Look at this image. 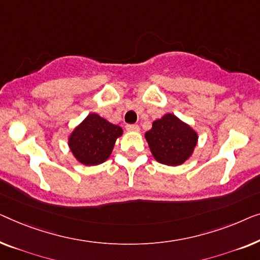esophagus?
I'll return each instance as SVG.
<instances>
[{"label":"esophagus","instance_id":"obj_1","mask_svg":"<svg viewBox=\"0 0 260 260\" xmlns=\"http://www.w3.org/2000/svg\"><path fill=\"white\" fill-rule=\"evenodd\" d=\"M126 129L128 132H139L140 131V127H139L138 125H127Z\"/></svg>","mask_w":260,"mask_h":260}]
</instances>
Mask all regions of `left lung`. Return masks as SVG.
<instances>
[{"label": "left lung", "instance_id": "left-lung-1", "mask_svg": "<svg viewBox=\"0 0 260 260\" xmlns=\"http://www.w3.org/2000/svg\"><path fill=\"white\" fill-rule=\"evenodd\" d=\"M198 133L172 113L152 123L145 139L156 161L167 166H179L191 158L198 144Z\"/></svg>", "mask_w": 260, "mask_h": 260}]
</instances>
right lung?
<instances>
[{
	"instance_id": "add662e5",
	"label": "right lung",
	"mask_w": 260,
	"mask_h": 260,
	"mask_svg": "<svg viewBox=\"0 0 260 260\" xmlns=\"http://www.w3.org/2000/svg\"><path fill=\"white\" fill-rule=\"evenodd\" d=\"M123 134L119 125L90 113L68 135V147L76 161L96 166L111 156L116 139Z\"/></svg>"
}]
</instances>
